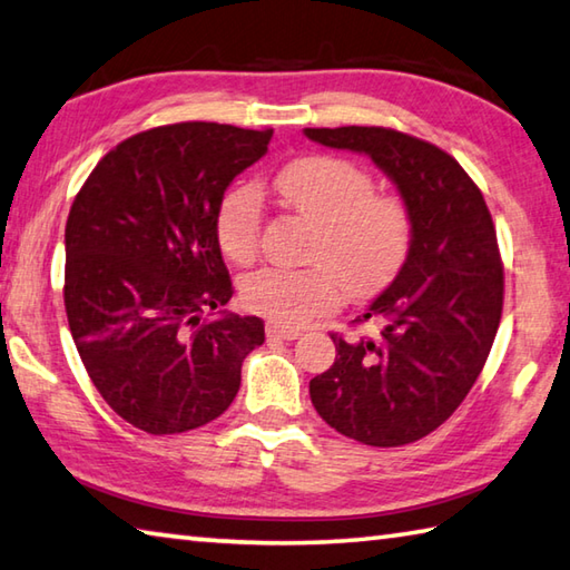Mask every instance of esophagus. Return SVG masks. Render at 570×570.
Returning a JSON list of instances; mask_svg holds the SVG:
<instances>
[{
  "label": "esophagus",
  "instance_id": "1",
  "mask_svg": "<svg viewBox=\"0 0 570 570\" xmlns=\"http://www.w3.org/2000/svg\"><path fill=\"white\" fill-rule=\"evenodd\" d=\"M266 336L268 338H284V341H294L302 336V331L298 328H288V326H282V324H266Z\"/></svg>",
  "mask_w": 570,
  "mask_h": 570
}]
</instances>
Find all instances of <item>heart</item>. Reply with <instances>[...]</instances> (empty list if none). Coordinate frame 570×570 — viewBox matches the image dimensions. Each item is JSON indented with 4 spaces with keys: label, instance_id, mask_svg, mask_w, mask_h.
<instances>
[{
    "label": "heart",
    "instance_id": "obj_1",
    "mask_svg": "<svg viewBox=\"0 0 570 570\" xmlns=\"http://www.w3.org/2000/svg\"><path fill=\"white\" fill-rule=\"evenodd\" d=\"M284 204L314 222L308 258L314 266L262 268L244 278L242 298L252 312L276 324L302 326L348 294L384 288L403 264L411 244V219L396 196L374 194V179L358 164L316 154L276 174ZM216 244L236 264L252 262L262 234V194L239 184L222 196L214 216Z\"/></svg>",
    "mask_w": 570,
    "mask_h": 570
}]
</instances>
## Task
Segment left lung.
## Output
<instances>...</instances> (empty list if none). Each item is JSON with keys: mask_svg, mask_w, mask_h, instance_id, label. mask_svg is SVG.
<instances>
[{"mask_svg": "<svg viewBox=\"0 0 570 570\" xmlns=\"http://www.w3.org/2000/svg\"><path fill=\"white\" fill-rule=\"evenodd\" d=\"M386 174L411 219L406 262L356 321L379 338L336 344L334 366L308 384L331 429L366 446H403L461 406L489 358L503 308V266L479 186L429 141L384 127L304 129Z\"/></svg>", "mask_w": 570, "mask_h": 570, "instance_id": "8db88e82", "label": "left lung"}]
</instances>
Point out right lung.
<instances>
[{"instance_id":"right-lung-1","label":"right lung","mask_w":570,"mask_h":570,"mask_svg":"<svg viewBox=\"0 0 570 570\" xmlns=\"http://www.w3.org/2000/svg\"><path fill=\"white\" fill-rule=\"evenodd\" d=\"M272 129L184 121L124 139L71 204L65 306L91 384L154 436L232 406L264 321L216 312L234 288L214 216Z\"/></svg>"}]
</instances>
